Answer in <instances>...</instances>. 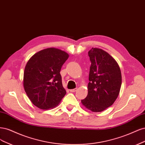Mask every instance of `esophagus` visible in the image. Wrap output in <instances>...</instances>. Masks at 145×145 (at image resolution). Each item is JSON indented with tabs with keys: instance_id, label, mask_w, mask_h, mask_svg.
<instances>
[{
	"instance_id": "obj_1",
	"label": "esophagus",
	"mask_w": 145,
	"mask_h": 145,
	"mask_svg": "<svg viewBox=\"0 0 145 145\" xmlns=\"http://www.w3.org/2000/svg\"><path fill=\"white\" fill-rule=\"evenodd\" d=\"M76 90H77V88H74V89L70 90V91H71V92H75Z\"/></svg>"
}]
</instances>
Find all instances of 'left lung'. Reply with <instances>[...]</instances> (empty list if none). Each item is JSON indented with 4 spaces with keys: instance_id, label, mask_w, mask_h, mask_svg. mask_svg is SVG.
<instances>
[{
    "instance_id": "left-lung-1",
    "label": "left lung",
    "mask_w": 145,
    "mask_h": 145,
    "mask_svg": "<svg viewBox=\"0 0 145 145\" xmlns=\"http://www.w3.org/2000/svg\"><path fill=\"white\" fill-rule=\"evenodd\" d=\"M88 54L91 61L88 95L81 102L88 110L101 112L118 98L122 74L118 63L104 50L93 48Z\"/></svg>"
}]
</instances>
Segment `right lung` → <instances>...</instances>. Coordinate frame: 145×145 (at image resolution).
<instances>
[{
  "mask_svg": "<svg viewBox=\"0 0 145 145\" xmlns=\"http://www.w3.org/2000/svg\"><path fill=\"white\" fill-rule=\"evenodd\" d=\"M69 57L64 51L50 48L39 51L27 61L23 86L32 103L38 108H54L66 94L60 71Z\"/></svg>",
  "mask_w": 145,
  "mask_h": 145,
  "instance_id": "right-lung-1",
  "label": "right lung"
}]
</instances>
